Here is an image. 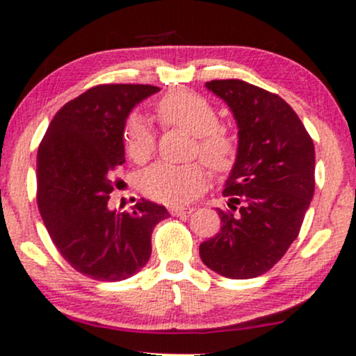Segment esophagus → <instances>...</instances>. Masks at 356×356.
<instances>
[{"label": "esophagus", "mask_w": 356, "mask_h": 356, "mask_svg": "<svg viewBox=\"0 0 356 356\" xmlns=\"http://www.w3.org/2000/svg\"><path fill=\"white\" fill-rule=\"evenodd\" d=\"M193 210H195L193 207H172V209H170V213L181 217V215H191Z\"/></svg>", "instance_id": "34e87169"}]
</instances>
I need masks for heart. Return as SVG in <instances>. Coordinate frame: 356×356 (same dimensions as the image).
I'll return each instance as SVG.
<instances>
[{
  "label": "heart",
  "mask_w": 356,
  "mask_h": 356,
  "mask_svg": "<svg viewBox=\"0 0 356 356\" xmlns=\"http://www.w3.org/2000/svg\"><path fill=\"white\" fill-rule=\"evenodd\" d=\"M156 116L164 126L182 128L193 134V154H199L211 169L225 172L235 163L236 141L225 129L213 105L207 98L188 92L172 90L156 103ZM124 151L134 163L151 159L156 147L152 129L141 116L133 113L123 126ZM209 182L204 164L172 165L159 163L139 175V186L147 197L165 205H181L199 195Z\"/></svg>",
  "instance_id": "obj_1"
}]
</instances>
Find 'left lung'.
Instances as JSON below:
<instances>
[{"label":"left lung","mask_w":356,"mask_h":356,"mask_svg":"<svg viewBox=\"0 0 356 356\" xmlns=\"http://www.w3.org/2000/svg\"><path fill=\"white\" fill-rule=\"evenodd\" d=\"M238 123L236 163L217 209L222 230L200 245L207 268L230 279L269 271L302 227L316 188L312 138L289 103L243 80H211Z\"/></svg>","instance_id":"left-lung-1"}]
</instances>
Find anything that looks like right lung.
<instances>
[{"label": "right lung", "mask_w": 356, "mask_h": 356, "mask_svg": "<svg viewBox=\"0 0 356 356\" xmlns=\"http://www.w3.org/2000/svg\"><path fill=\"white\" fill-rule=\"evenodd\" d=\"M159 88L103 83L67 102L38 151V207L52 243L75 271L123 281L145 268L165 207L141 199L133 211L108 209L113 172L124 163L123 126L133 106Z\"/></svg>", "instance_id": "right-lung-1"}]
</instances>
